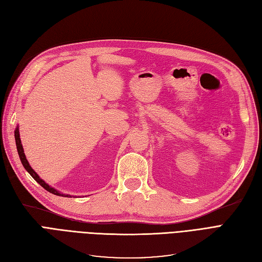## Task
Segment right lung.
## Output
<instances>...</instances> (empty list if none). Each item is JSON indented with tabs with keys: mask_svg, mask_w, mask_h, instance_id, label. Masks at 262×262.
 Segmentation results:
<instances>
[{
	"mask_svg": "<svg viewBox=\"0 0 262 262\" xmlns=\"http://www.w3.org/2000/svg\"><path fill=\"white\" fill-rule=\"evenodd\" d=\"M14 136H15V142H16V147H17V152H18V155H19V158H20V162L24 166V168H25L28 172L29 175L33 177L39 185H40L42 188H45L47 191H49L50 193H53L55 195H60V196H67V198H72V195L71 194H66L63 192H60L59 190L54 189L53 187H51L49 184H47V182L41 179L40 177H39L38 173L31 168V166L29 165L27 158H26V155L25 153H24V148H23V145H21V141H20V136H19V129H18V125L16 126V129H15L14 131Z\"/></svg>",
	"mask_w": 262,
	"mask_h": 262,
	"instance_id": "right-lung-1",
	"label": "right lung"
}]
</instances>
